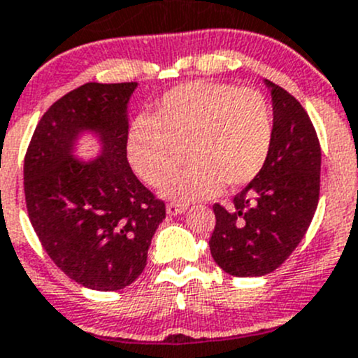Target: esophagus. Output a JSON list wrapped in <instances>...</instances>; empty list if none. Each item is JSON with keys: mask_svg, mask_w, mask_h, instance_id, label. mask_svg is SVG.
I'll return each instance as SVG.
<instances>
[{"mask_svg": "<svg viewBox=\"0 0 358 358\" xmlns=\"http://www.w3.org/2000/svg\"><path fill=\"white\" fill-rule=\"evenodd\" d=\"M187 210L185 205H178V203H169L168 206H166V212L169 213V215H180V213H183Z\"/></svg>", "mask_w": 358, "mask_h": 358, "instance_id": "1", "label": "esophagus"}]
</instances>
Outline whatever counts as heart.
Returning <instances> with one entry per match:
<instances>
[{
  "instance_id": "1",
  "label": "heart",
  "mask_w": 358,
  "mask_h": 358,
  "mask_svg": "<svg viewBox=\"0 0 358 358\" xmlns=\"http://www.w3.org/2000/svg\"><path fill=\"white\" fill-rule=\"evenodd\" d=\"M273 113L255 90L226 83H185L164 93L153 116L127 130V159L152 187L176 171L183 150L190 166L169 180L164 194L189 203L215 196L222 183L247 185L265 168L273 145Z\"/></svg>"
}]
</instances>
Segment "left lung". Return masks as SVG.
Instances as JSON below:
<instances>
[{"label": "left lung", "instance_id": "1", "mask_svg": "<svg viewBox=\"0 0 358 358\" xmlns=\"http://www.w3.org/2000/svg\"><path fill=\"white\" fill-rule=\"evenodd\" d=\"M272 95L273 145L265 168L233 198L213 205L210 252L235 277H259L288 259L306 235L320 199L322 148L309 115L285 88L265 81Z\"/></svg>", "mask_w": 358, "mask_h": 358}]
</instances>
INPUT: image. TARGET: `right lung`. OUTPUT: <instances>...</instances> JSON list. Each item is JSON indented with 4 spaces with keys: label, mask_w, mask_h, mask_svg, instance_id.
Returning <instances> with one entry per match:
<instances>
[{
    "label": "right lung",
    "mask_w": 358,
    "mask_h": 358,
    "mask_svg": "<svg viewBox=\"0 0 358 358\" xmlns=\"http://www.w3.org/2000/svg\"><path fill=\"white\" fill-rule=\"evenodd\" d=\"M138 83H86L43 113L24 157V196L40 243L59 270L85 288L116 292L146 266L166 205L127 160L129 100ZM85 131L99 157L73 153Z\"/></svg>",
    "instance_id": "right-lung-1"
}]
</instances>
